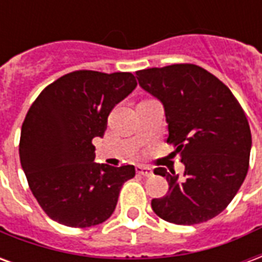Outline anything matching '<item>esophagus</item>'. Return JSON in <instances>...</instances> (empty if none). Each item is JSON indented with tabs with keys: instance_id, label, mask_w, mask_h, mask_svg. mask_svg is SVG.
Here are the masks:
<instances>
[{
	"instance_id": "1",
	"label": "esophagus",
	"mask_w": 262,
	"mask_h": 262,
	"mask_svg": "<svg viewBox=\"0 0 262 262\" xmlns=\"http://www.w3.org/2000/svg\"><path fill=\"white\" fill-rule=\"evenodd\" d=\"M137 174H140L143 177H151L153 176V170L150 167H146V165H137L136 167Z\"/></svg>"
}]
</instances>
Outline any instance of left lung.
<instances>
[{
	"mask_svg": "<svg viewBox=\"0 0 262 262\" xmlns=\"http://www.w3.org/2000/svg\"><path fill=\"white\" fill-rule=\"evenodd\" d=\"M143 90L164 105L167 143L176 147L185 171L157 167L168 192L151 201L154 213L176 225H198L217 216L247 176L250 125L236 97L222 81L195 64H171L136 71Z\"/></svg>",
	"mask_w": 262,
	"mask_h": 262,
	"instance_id": "8db88e82",
	"label": "left lung"
}]
</instances>
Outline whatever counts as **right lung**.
<instances>
[{
	"label": "right lung",
	"mask_w": 262,
	"mask_h": 262,
	"mask_svg": "<svg viewBox=\"0 0 262 262\" xmlns=\"http://www.w3.org/2000/svg\"><path fill=\"white\" fill-rule=\"evenodd\" d=\"M137 82L132 73L78 70L60 77L32 103L22 123L20 165L33 196L50 219L90 227L114 213L133 165L98 164L94 137Z\"/></svg>",
	"instance_id": "add662e5"
}]
</instances>
